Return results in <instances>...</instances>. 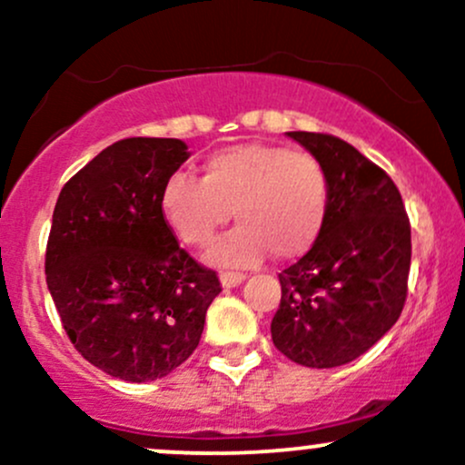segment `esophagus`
Listing matches in <instances>:
<instances>
[{"label": "esophagus", "mask_w": 465, "mask_h": 465, "mask_svg": "<svg viewBox=\"0 0 465 465\" xmlns=\"http://www.w3.org/2000/svg\"><path fill=\"white\" fill-rule=\"evenodd\" d=\"M244 273H233V271H223L221 273V284L225 288H236L244 282Z\"/></svg>", "instance_id": "esophagus-1"}]
</instances>
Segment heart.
<instances>
[{
	"instance_id": "b5f03b06",
	"label": "heart",
	"mask_w": 465,
	"mask_h": 465,
	"mask_svg": "<svg viewBox=\"0 0 465 465\" xmlns=\"http://www.w3.org/2000/svg\"><path fill=\"white\" fill-rule=\"evenodd\" d=\"M330 205L323 165L280 143L244 142L212 153L203 177L173 174L163 183L162 216L188 247L212 242L229 216L240 225L210 251L221 266H253L273 253L300 258L317 242Z\"/></svg>"
}]
</instances>
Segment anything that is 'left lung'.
<instances>
[{
  "instance_id": "1",
  "label": "left lung",
  "mask_w": 465,
  "mask_h": 465,
  "mask_svg": "<svg viewBox=\"0 0 465 465\" xmlns=\"http://www.w3.org/2000/svg\"><path fill=\"white\" fill-rule=\"evenodd\" d=\"M286 135L323 165L330 205L317 242L280 273L271 336L286 359L328 370L359 359L398 322L411 225L391 177L351 143L323 133Z\"/></svg>"
}]
</instances>
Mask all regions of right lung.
Segmentation results:
<instances>
[{"label":"right lung","instance_id":"add662e5","mask_svg":"<svg viewBox=\"0 0 465 465\" xmlns=\"http://www.w3.org/2000/svg\"><path fill=\"white\" fill-rule=\"evenodd\" d=\"M188 157L181 140L129 137L58 194L47 288L80 356L120 381H157L188 361L221 292L218 275L179 247L159 207L163 183Z\"/></svg>","mask_w":465,"mask_h":465}]
</instances>
